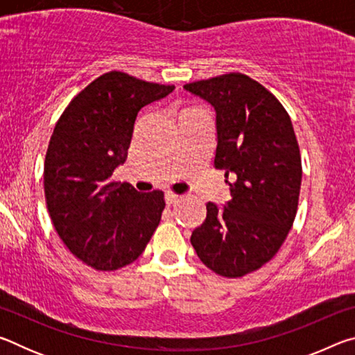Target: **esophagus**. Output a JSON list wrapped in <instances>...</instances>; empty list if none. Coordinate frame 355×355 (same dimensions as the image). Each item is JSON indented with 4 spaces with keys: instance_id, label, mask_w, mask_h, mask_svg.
<instances>
[{
    "instance_id": "esophagus-1",
    "label": "esophagus",
    "mask_w": 355,
    "mask_h": 355,
    "mask_svg": "<svg viewBox=\"0 0 355 355\" xmlns=\"http://www.w3.org/2000/svg\"><path fill=\"white\" fill-rule=\"evenodd\" d=\"M178 199H180V196L173 194V192H166V196H164V200L167 205H172V203H175Z\"/></svg>"
}]
</instances>
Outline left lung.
I'll use <instances>...</instances> for the list:
<instances>
[{
  "mask_svg": "<svg viewBox=\"0 0 355 355\" xmlns=\"http://www.w3.org/2000/svg\"><path fill=\"white\" fill-rule=\"evenodd\" d=\"M216 111L214 167L233 178L232 200L207 203L191 235L216 274L243 277L277 254L296 218L302 164L291 119L274 95L243 73L189 83Z\"/></svg>",
  "mask_w": 355,
  "mask_h": 355,
  "instance_id": "1",
  "label": "left lung"
}]
</instances>
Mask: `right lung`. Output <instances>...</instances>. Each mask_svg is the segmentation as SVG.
<instances>
[{
  "label": "right lung",
  "mask_w": 355,
  "mask_h": 355,
  "mask_svg": "<svg viewBox=\"0 0 355 355\" xmlns=\"http://www.w3.org/2000/svg\"><path fill=\"white\" fill-rule=\"evenodd\" d=\"M173 89L110 71L70 101L53 131L44 169L48 213L71 254L98 271L133 263L159 224L164 192H137L111 175L127 161L137 114Z\"/></svg>",
  "instance_id": "1"
}]
</instances>
